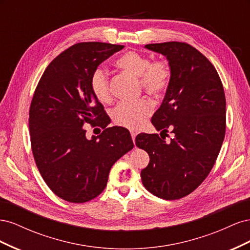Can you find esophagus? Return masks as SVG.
Returning a JSON list of instances; mask_svg holds the SVG:
<instances>
[{
    "mask_svg": "<svg viewBox=\"0 0 250 250\" xmlns=\"http://www.w3.org/2000/svg\"><path fill=\"white\" fill-rule=\"evenodd\" d=\"M137 131L135 130H130V134H131V138H132V141H133V143H134V141H135V137H137Z\"/></svg>",
    "mask_w": 250,
    "mask_h": 250,
    "instance_id": "esophagus-1",
    "label": "esophagus"
}]
</instances>
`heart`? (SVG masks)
<instances>
[{
  "label": "heart",
  "mask_w": 250,
  "mask_h": 250,
  "mask_svg": "<svg viewBox=\"0 0 250 250\" xmlns=\"http://www.w3.org/2000/svg\"><path fill=\"white\" fill-rule=\"evenodd\" d=\"M120 69L140 78L142 87L154 97L162 96L171 82L170 65L165 60L151 62L146 55L135 51H128L116 62ZM89 88L97 100L107 103L111 100L107 72L97 67L89 77ZM152 112V104L145 98L135 102L120 103L112 111V120L118 125L130 129H138Z\"/></svg>",
  "instance_id": "obj_1"
}]
</instances>
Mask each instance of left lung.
Wrapping results in <instances>:
<instances>
[{"label":"left lung","mask_w":250,"mask_h":250,"mask_svg":"<svg viewBox=\"0 0 250 250\" xmlns=\"http://www.w3.org/2000/svg\"><path fill=\"white\" fill-rule=\"evenodd\" d=\"M146 49L167 57L171 82L151 122L173 138L140 133L135 144L150 162L142 183L157 197L175 200L196 190L210 172L222 146L226 101L220 77L209 60L186 42L149 43Z\"/></svg>","instance_id":"1"}]
</instances>
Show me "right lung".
<instances>
[{"mask_svg":"<svg viewBox=\"0 0 250 250\" xmlns=\"http://www.w3.org/2000/svg\"><path fill=\"white\" fill-rule=\"evenodd\" d=\"M123 48L74 44L52 60L36 86L29 110L33 156L44 183L65 201L83 203L100 195L112 165L133 148L126 128L107 127L108 116L89 88L93 71ZM85 124L104 130L88 140Z\"/></svg>","mask_w":250,"mask_h":250,"instance_id":"1","label":"right lung"}]
</instances>
